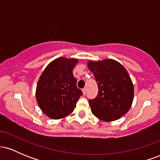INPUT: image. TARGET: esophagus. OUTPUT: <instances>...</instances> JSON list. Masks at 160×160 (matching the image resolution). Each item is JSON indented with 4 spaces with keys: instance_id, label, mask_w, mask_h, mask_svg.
I'll return each mask as SVG.
<instances>
[{
    "instance_id": "esophagus-1",
    "label": "esophagus",
    "mask_w": 160,
    "mask_h": 160,
    "mask_svg": "<svg viewBox=\"0 0 160 160\" xmlns=\"http://www.w3.org/2000/svg\"><path fill=\"white\" fill-rule=\"evenodd\" d=\"M82 94L85 95L86 93V88H84V89H82Z\"/></svg>"
}]
</instances>
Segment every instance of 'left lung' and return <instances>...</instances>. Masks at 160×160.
<instances>
[{"label":"left lung","instance_id":"left-lung-1","mask_svg":"<svg viewBox=\"0 0 160 160\" xmlns=\"http://www.w3.org/2000/svg\"><path fill=\"white\" fill-rule=\"evenodd\" d=\"M98 83L97 97L89 100L92 113L99 120L112 122L128 111L134 98V86L124 66L111 58L87 62Z\"/></svg>","mask_w":160,"mask_h":160}]
</instances>
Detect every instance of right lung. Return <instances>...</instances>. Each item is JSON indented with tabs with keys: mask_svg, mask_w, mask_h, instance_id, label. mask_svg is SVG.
<instances>
[{
	"mask_svg": "<svg viewBox=\"0 0 160 160\" xmlns=\"http://www.w3.org/2000/svg\"><path fill=\"white\" fill-rule=\"evenodd\" d=\"M79 60L59 57L43 70L36 88V99L43 113L50 119L59 120L74 111L82 92L77 87L73 69Z\"/></svg>",
	"mask_w": 160,
	"mask_h": 160,
	"instance_id": "obj_1",
	"label": "right lung"
}]
</instances>
